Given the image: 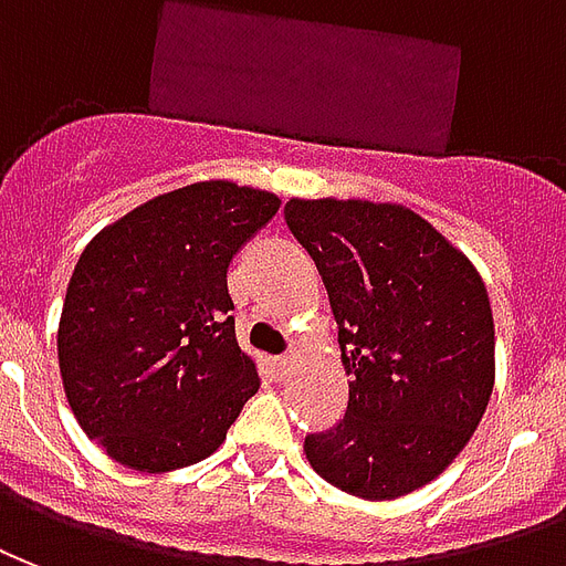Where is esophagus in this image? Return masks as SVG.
I'll use <instances>...</instances> for the list:
<instances>
[{
	"mask_svg": "<svg viewBox=\"0 0 566 566\" xmlns=\"http://www.w3.org/2000/svg\"><path fill=\"white\" fill-rule=\"evenodd\" d=\"M295 358H298V353H295V349H289L286 356L274 358V368H277L280 377H289V374H292V365H295Z\"/></svg>",
	"mask_w": 566,
	"mask_h": 566,
	"instance_id": "obj_1",
	"label": "esophagus"
}]
</instances>
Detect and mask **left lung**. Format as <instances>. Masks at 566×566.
Here are the masks:
<instances>
[{
    "instance_id": "obj_1",
    "label": "left lung",
    "mask_w": 566,
    "mask_h": 566,
    "mask_svg": "<svg viewBox=\"0 0 566 566\" xmlns=\"http://www.w3.org/2000/svg\"><path fill=\"white\" fill-rule=\"evenodd\" d=\"M337 319L349 403L304 437L311 468L361 501L437 480L468 447L494 386L489 292L468 255L416 210L365 198H289Z\"/></svg>"
}]
</instances>
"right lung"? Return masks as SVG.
Listing matches in <instances>:
<instances>
[{"label":"right lung","instance_id":"right-lung-1","mask_svg":"<svg viewBox=\"0 0 566 566\" xmlns=\"http://www.w3.org/2000/svg\"><path fill=\"white\" fill-rule=\"evenodd\" d=\"M280 210L274 192L201 180L86 243L56 353L74 419L123 468L168 473L217 452L259 391L226 271Z\"/></svg>","mask_w":566,"mask_h":566}]
</instances>
